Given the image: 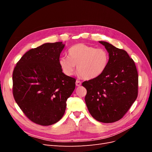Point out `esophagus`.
<instances>
[{
  "instance_id": "obj_1",
  "label": "esophagus",
  "mask_w": 152,
  "mask_h": 152,
  "mask_svg": "<svg viewBox=\"0 0 152 152\" xmlns=\"http://www.w3.org/2000/svg\"><path fill=\"white\" fill-rule=\"evenodd\" d=\"M75 84H76L77 86H80L81 85V82L79 80H76Z\"/></svg>"
}]
</instances>
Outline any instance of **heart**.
<instances>
[{
  "instance_id": "b5f03b06",
  "label": "heart",
  "mask_w": 152,
  "mask_h": 152,
  "mask_svg": "<svg viewBox=\"0 0 152 152\" xmlns=\"http://www.w3.org/2000/svg\"><path fill=\"white\" fill-rule=\"evenodd\" d=\"M109 59V53L106 49L79 43L68 49V57L59 58V65L67 76L73 75L77 65L79 75L90 80L102 74L108 67Z\"/></svg>"
}]
</instances>
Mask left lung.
Wrapping results in <instances>:
<instances>
[{"label": "left lung", "mask_w": 152, "mask_h": 152, "mask_svg": "<svg viewBox=\"0 0 152 152\" xmlns=\"http://www.w3.org/2000/svg\"><path fill=\"white\" fill-rule=\"evenodd\" d=\"M109 53L108 67L99 77L82 83L87 89L85 102L96 121L112 123L121 119L135 102L138 93V74L127 53L99 41Z\"/></svg>", "instance_id": "1"}]
</instances>
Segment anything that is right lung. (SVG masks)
<instances>
[{"label": "right lung", "mask_w": 152, "mask_h": 152, "mask_svg": "<svg viewBox=\"0 0 152 152\" xmlns=\"http://www.w3.org/2000/svg\"><path fill=\"white\" fill-rule=\"evenodd\" d=\"M64 47L58 42L31 49L14 69V98L25 115L39 125L50 126L60 120L75 89V79L63 73L59 65Z\"/></svg>", "instance_id": "1"}]
</instances>
